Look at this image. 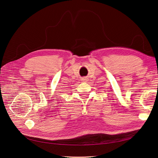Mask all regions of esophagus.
<instances>
[{
  "instance_id": "obj_1",
  "label": "esophagus",
  "mask_w": 158,
  "mask_h": 158,
  "mask_svg": "<svg viewBox=\"0 0 158 158\" xmlns=\"http://www.w3.org/2000/svg\"><path fill=\"white\" fill-rule=\"evenodd\" d=\"M82 81H83V82H85V81H87V78H82Z\"/></svg>"
}]
</instances>
